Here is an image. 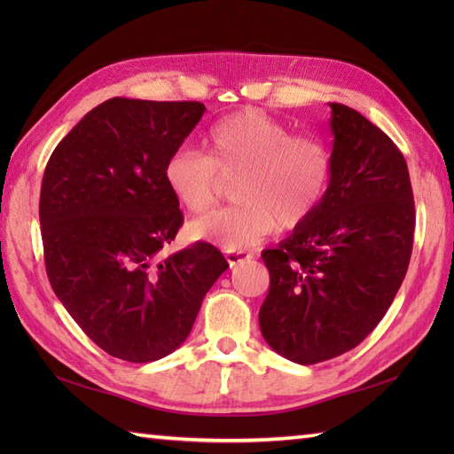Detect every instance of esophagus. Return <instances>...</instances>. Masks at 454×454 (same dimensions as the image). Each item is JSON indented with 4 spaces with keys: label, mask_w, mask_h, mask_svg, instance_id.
Segmentation results:
<instances>
[{
    "label": "esophagus",
    "mask_w": 454,
    "mask_h": 454,
    "mask_svg": "<svg viewBox=\"0 0 454 454\" xmlns=\"http://www.w3.org/2000/svg\"><path fill=\"white\" fill-rule=\"evenodd\" d=\"M254 259V254L249 252H226V262L230 263V267H236L239 263H247Z\"/></svg>",
    "instance_id": "esophagus-1"
}]
</instances>
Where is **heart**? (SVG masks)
<instances>
[{
    "instance_id": "obj_1",
    "label": "heart",
    "mask_w": 454,
    "mask_h": 454,
    "mask_svg": "<svg viewBox=\"0 0 454 454\" xmlns=\"http://www.w3.org/2000/svg\"><path fill=\"white\" fill-rule=\"evenodd\" d=\"M327 144L312 134H293L259 111H242L212 124L202 152L181 146L163 166L169 195L191 215L215 205L218 176L238 173V205L192 220L189 234L226 252H244L277 228H294L320 208L332 183Z\"/></svg>"
}]
</instances>
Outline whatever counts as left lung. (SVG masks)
Here are the masks:
<instances>
[{
	"label": "left lung",
	"instance_id": "1",
	"mask_svg": "<svg viewBox=\"0 0 454 454\" xmlns=\"http://www.w3.org/2000/svg\"><path fill=\"white\" fill-rule=\"evenodd\" d=\"M332 107L333 171L314 215L263 262L271 275L262 335L298 364L351 351L387 314L406 277L416 208L406 160L387 134L341 103Z\"/></svg>",
	"mask_w": 454,
	"mask_h": 454
}]
</instances>
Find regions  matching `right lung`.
<instances>
[{"instance_id":"right-lung-1","label":"right lung","mask_w":454,"mask_h":454,"mask_svg":"<svg viewBox=\"0 0 454 454\" xmlns=\"http://www.w3.org/2000/svg\"><path fill=\"white\" fill-rule=\"evenodd\" d=\"M205 111L197 101L113 98L46 163L38 216L48 281L75 324L117 359L150 363L176 351L228 269L207 242L161 255L183 224L163 166Z\"/></svg>"}]
</instances>
